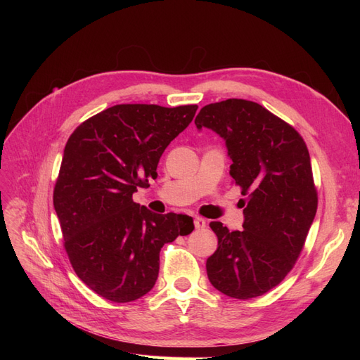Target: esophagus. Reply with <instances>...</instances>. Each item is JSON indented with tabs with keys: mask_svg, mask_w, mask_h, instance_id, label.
Here are the masks:
<instances>
[{
	"mask_svg": "<svg viewBox=\"0 0 360 360\" xmlns=\"http://www.w3.org/2000/svg\"><path fill=\"white\" fill-rule=\"evenodd\" d=\"M193 225H195V228H197V230H202V228L205 226V219H204V217H195Z\"/></svg>",
	"mask_w": 360,
	"mask_h": 360,
	"instance_id": "esophagus-1",
	"label": "esophagus"
}]
</instances>
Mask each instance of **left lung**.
<instances>
[{
	"label": "left lung",
	"mask_w": 360,
	"mask_h": 360,
	"mask_svg": "<svg viewBox=\"0 0 360 360\" xmlns=\"http://www.w3.org/2000/svg\"><path fill=\"white\" fill-rule=\"evenodd\" d=\"M195 124L225 139L230 174L246 197L242 231L210 222L217 249L207 258V276L230 297L261 296L296 264L317 213L308 147L292 126L245 99L205 105Z\"/></svg>",
	"instance_id": "1"
}]
</instances>
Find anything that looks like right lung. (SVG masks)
I'll return each mask as SVG.
<instances>
[{"mask_svg": "<svg viewBox=\"0 0 360 360\" xmlns=\"http://www.w3.org/2000/svg\"><path fill=\"white\" fill-rule=\"evenodd\" d=\"M197 110L115 105L85 120L68 139L53 207L75 274L106 300L143 297L156 284L162 246L193 230L191 216L151 213L132 195L150 186L162 153Z\"/></svg>", "mask_w": 360, "mask_h": 360, "instance_id": "obj_1", "label": "right lung"}]
</instances>
